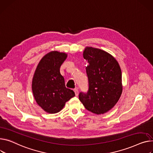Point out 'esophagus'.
Here are the masks:
<instances>
[{
    "label": "esophagus",
    "instance_id": "obj_1",
    "mask_svg": "<svg viewBox=\"0 0 153 153\" xmlns=\"http://www.w3.org/2000/svg\"><path fill=\"white\" fill-rule=\"evenodd\" d=\"M74 92H75V95H76V96H78V95H79V91H78V89H77V88H75V89L74 90Z\"/></svg>",
    "mask_w": 153,
    "mask_h": 153
}]
</instances>
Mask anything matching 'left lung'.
I'll return each mask as SVG.
<instances>
[{
    "mask_svg": "<svg viewBox=\"0 0 153 153\" xmlns=\"http://www.w3.org/2000/svg\"><path fill=\"white\" fill-rule=\"evenodd\" d=\"M83 56L88 63V90L80 92L79 98L88 111L104 114L114 106L122 94L120 68L113 56L99 48L87 47Z\"/></svg>",
    "mask_w": 153,
    "mask_h": 153,
    "instance_id": "8db88e82",
    "label": "left lung"
}]
</instances>
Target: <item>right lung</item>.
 I'll return each mask as SVG.
<instances>
[{"instance_id": "1", "label": "right lung", "mask_w": 153, "mask_h": 153, "mask_svg": "<svg viewBox=\"0 0 153 153\" xmlns=\"http://www.w3.org/2000/svg\"><path fill=\"white\" fill-rule=\"evenodd\" d=\"M67 54L53 51L39 63L32 82V90L37 103L48 113H58L66 102L75 96L74 91L65 86L59 68Z\"/></svg>"}]
</instances>
